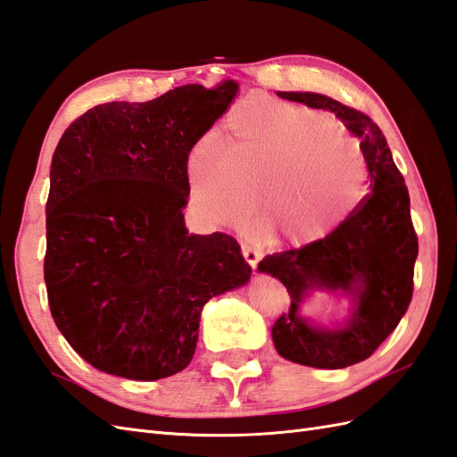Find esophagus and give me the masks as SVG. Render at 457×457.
<instances>
[{
    "label": "esophagus",
    "mask_w": 457,
    "mask_h": 457,
    "mask_svg": "<svg viewBox=\"0 0 457 457\" xmlns=\"http://www.w3.org/2000/svg\"><path fill=\"white\" fill-rule=\"evenodd\" d=\"M241 253H243V256H245V261H247L253 268L259 264V261H261V256H262V253L261 251H256L254 247H251V245H243L241 247Z\"/></svg>",
    "instance_id": "obj_1"
}]
</instances>
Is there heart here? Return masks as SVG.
<instances>
[{
  "label": "heart",
  "mask_w": 457,
  "mask_h": 457,
  "mask_svg": "<svg viewBox=\"0 0 457 457\" xmlns=\"http://www.w3.org/2000/svg\"><path fill=\"white\" fill-rule=\"evenodd\" d=\"M189 185L198 212L226 228L247 224L261 195L268 228L289 245L328 237L369 189L362 152L340 123L268 96L245 98L218 135L196 138Z\"/></svg>",
  "instance_id": "obj_1"
}]
</instances>
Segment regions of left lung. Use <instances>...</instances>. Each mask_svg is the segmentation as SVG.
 <instances>
[{
    "mask_svg": "<svg viewBox=\"0 0 457 457\" xmlns=\"http://www.w3.org/2000/svg\"><path fill=\"white\" fill-rule=\"evenodd\" d=\"M279 98L334 112L361 138L370 193L344 226L317 243L274 253L259 264L287 289L291 307L272 328L278 353L317 369H344L369 359L400 324L413 297L419 253L403 175L394 163L380 127L367 113L314 92H278ZM326 287L356 295L342 331L312 329L298 317L309 288Z\"/></svg>",
    "mask_w": 457,
    "mask_h": 457,
    "instance_id": "obj_1",
    "label": "left lung"
}]
</instances>
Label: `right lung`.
<instances>
[{
	"label": "right lung",
	"mask_w": 457,
	"mask_h": 457,
	"mask_svg": "<svg viewBox=\"0 0 457 457\" xmlns=\"http://www.w3.org/2000/svg\"><path fill=\"white\" fill-rule=\"evenodd\" d=\"M237 83L110 102L65 129L52 158L44 279L57 328L92 367L158 380L189 365L208 299L249 282L228 233L189 236L187 162Z\"/></svg>",
	"instance_id": "add662e5"
}]
</instances>
